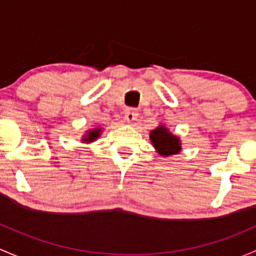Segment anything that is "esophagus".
<instances>
[{
  "instance_id": "1",
  "label": "esophagus",
  "mask_w": 256,
  "mask_h": 256,
  "mask_svg": "<svg viewBox=\"0 0 256 256\" xmlns=\"http://www.w3.org/2000/svg\"><path fill=\"white\" fill-rule=\"evenodd\" d=\"M124 118H126V120H127L128 123H133L134 120L138 118V112H136V110H134V108L126 110Z\"/></svg>"
}]
</instances>
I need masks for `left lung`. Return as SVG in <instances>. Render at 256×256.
Listing matches in <instances>:
<instances>
[{
	"mask_svg": "<svg viewBox=\"0 0 256 256\" xmlns=\"http://www.w3.org/2000/svg\"><path fill=\"white\" fill-rule=\"evenodd\" d=\"M152 146L155 148L156 152L162 156H171L176 155L182 150L180 136L171 133L165 124L160 123L156 128L150 130L149 134Z\"/></svg>",
	"mask_w": 256,
	"mask_h": 256,
	"instance_id": "obj_1",
	"label": "left lung"
}]
</instances>
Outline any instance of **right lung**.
<instances>
[{
  "label": "right lung",
  "instance_id": "1",
  "mask_svg": "<svg viewBox=\"0 0 256 256\" xmlns=\"http://www.w3.org/2000/svg\"><path fill=\"white\" fill-rule=\"evenodd\" d=\"M102 132H104V129H102L101 127L88 129V130L82 136L81 142H82V143H94V140H97V139L101 136Z\"/></svg>",
  "mask_w": 256,
  "mask_h": 256
}]
</instances>
